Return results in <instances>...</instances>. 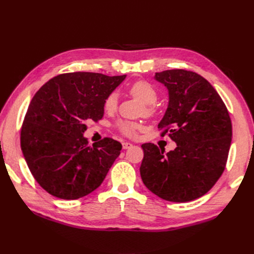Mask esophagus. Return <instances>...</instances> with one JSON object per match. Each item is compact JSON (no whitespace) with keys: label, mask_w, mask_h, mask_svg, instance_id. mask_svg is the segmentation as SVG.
I'll use <instances>...</instances> for the list:
<instances>
[{"label":"esophagus","mask_w":254,"mask_h":254,"mask_svg":"<svg viewBox=\"0 0 254 254\" xmlns=\"http://www.w3.org/2000/svg\"><path fill=\"white\" fill-rule=\"evenodd\" d=\"M132 146V144L131 143H129V142H124L123 143V148L124 149H128V148H130Z\"/></svg>","instance_id":"esophagus-1"}]
</instances>
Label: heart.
Instances as JSON below:
<instances>
[{
  "label": "heart",
  "instance_id": "heart-1",
  "mask_svg": "<svg viewBox=\"0 0 254 254\" xmlns=\"http://www.w3.org/2000/svg\"><path fill=\"white\" fill-rule=\"evenodd\" d=\"M128 91L131 96L139 99L144 105H146V113L147 114L153 113L154 111L153 104L156 102L158 95H157L156 89L150 83L140 80V81L132 83L129 86ZM116 107H117V95L115 92H112L106 98L104 102V109L107 112H113L115 111ZM117 127L124 135L127 137H134L137 134V131L141 128V126L136 123L125 122V120H122V122H118Z\"/></svg>",
  "mask_w": 254,
  "mask_h": 254
}]
</instances>
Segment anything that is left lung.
Listing matches in <instances>:
<instances>
[{
	"mask_svg": "<svg viewBox=\"0 0 254 254\" xmlns=\"http://www.w3.org/2000/svg\"><path fill=\"white\" fill-rule=\"evenodd\" d=\"M154 79L169 91L158 128L177 147L165 154L152 143L143 144L141 178L166 201L190 202L207 193L224 171L232 142L229 111L214 87L194 72L167 70Z\"/></svg>",
	"mask_w": 254,
	"mask_h": 254,
	"instance_id": "left-lung-1",
	"label": "left lung"
}]
</instances>
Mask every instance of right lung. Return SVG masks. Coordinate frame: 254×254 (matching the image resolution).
I'll list each match as a JSON object with an SVG mask.
<instances>
[{
    "label": "right lung",
    "instance_id": "1",
    "mask_svg": "<svg viewBox=\"0 0 254 254\" xmlns=\"http://www.w3.org/2000/svg\"><path fill=\"white\" fill-rule=\"evenodd\" d=\"M125 78L66 73L36 92L24 116L20 145L32 175L48 193L77 199L104 181L123 146L111 138L90 146L83 132L90 120L102 119L106 98Z\"/></svg>",
    "mask_w": 254,
    "mask_h": 254
}]
</instances>
